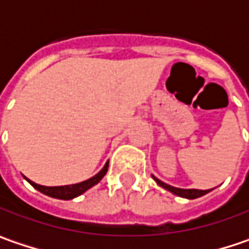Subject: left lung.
Segmentation results:
<instances>
[{"instance_id":"1","label":"left lung","mask_w":249,"mask_h":249,"mask_svg":"<svg viewBox=\"0 0 249 249\" xmlns=\"http://www.w3.org/2000/svg\"><path fill=\"white\" fill-rule=\"evenodd\" d=\"M151 177H153V180H154L159 186L163 187L164 190H167V191L173 193V194H176V196H178V197L188 198V200H194V198L203 197V196H205L207 193H210V191H211V190H197V188H178V187H173V186H170V184H166L164 181L159 180V178H157V177H154L153 174H151Z\"/></svg>"}]
</instances>
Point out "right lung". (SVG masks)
Wrapping results in <instances>:
<instances>
[{
	"instance_id": "right-lung-1",
	"label": "right lung",
	"mask_w": 249,
	"mask_h": 249,
	"mask_svg": "<svg viewBox=\"0 0 249 249\" xmlns=\"http://www.w3.org/2000/svg\"><path fill=\"white\" fill-rule=\"evenodd\" d=\"M109 167V161H106V164L103 166V169L99 171L98 174H95L93 177L85 180V181H80L76 184H68V186H55V187H48V186H41V184H36L34 181H31L29 178L25 177L28 183L34 187L35 190L41 191L45 196H49L52 198H58V200H72L75 197H78L80 194H83L85 191H88L90 187L96 186L99 181L105 177L106 171Z\"/></svg>"
}]
</instances>
